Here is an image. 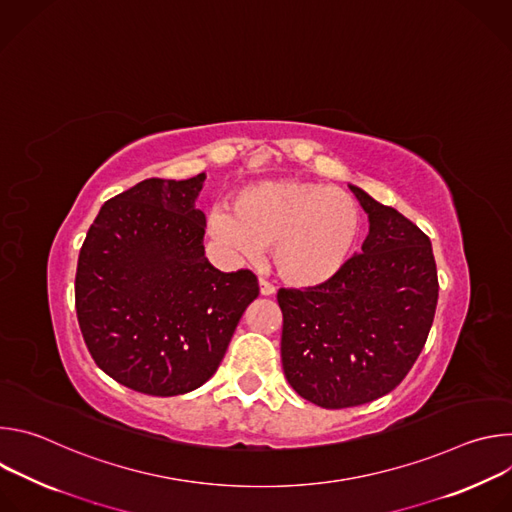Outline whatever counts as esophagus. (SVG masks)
I'll return each instance as SVG.
<instances>
[{
	"label": "esophagus",
	"instance_id": "34e87169",
	"mask_svg": "<svg viewBox=\"0 0 512 512\" xmlns=\"http://www.w3.org/2000/svg\"><path fill=\"white\" fill-rule=\"evenodd\" d=\"M259 291H261V296H273L275 294V287L269 281L259 279Z\"/></svg>",
	"mask_w": 512,
	"mask_h": 512
}]
</instances>
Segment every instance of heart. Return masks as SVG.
<instances>
[{"label":"heart","instance_id":"1","mask_svg":"<svg viewBox=\"0 0 512 512\" xmlns=\"http://www.w3.org/2000/svg\"><path fill=\"white\" fill-rule=\"evenodd\" d=\"M362 229L358 202L340 188L298 178L259 180L216 206L208 218L210 235L257 259L273 247L277 275L300 287L334 277L350 259Z\"/></svg>","mask_w":512,"mask_h":512}]
</instances>
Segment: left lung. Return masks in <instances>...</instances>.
I'll return each mask as SVG.
<instances>
[{
    "mask_svg": "<svg viewBox=\"0 0 512 512\" xmlns=\"http://www.w3.org/2000/svg\"><path fill=\"white\" fill-rule=\"evenodd\" d=\"M348 186L369 214L362 251L320 285L277 291L285 379L324 409L371 403L407 377L440 291L429 237L395 208Z\"/></svg>",
    "mask_w": 512,
    "mask_h": 512,
    "instance_id": "1",
    "label": "left lung"
}]
</instances>
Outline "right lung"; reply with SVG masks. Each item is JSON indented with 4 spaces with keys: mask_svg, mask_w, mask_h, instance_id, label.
I'll return each instance as SVG.
<instances>
[{
    "mask_svg": "<svg viewBox=\"0 0 512 512\" xmlns=\"http://www.w3.org/2000/svg\"><path fill=\"white\" fill-rule=\"evenodd\" d=\"M206 174L150 178L107 200L79 253L75 304L99 369L145 395L204 385L221 364L247 306L249 269L223 273L204 257Z\"/></svg>",
    "mask_w": 512,
    "mask_h": 512,
    "instance_id": "right-lung-1",
    "label": "right lung"
}]
</instances>
